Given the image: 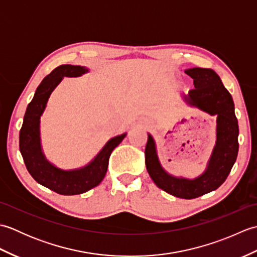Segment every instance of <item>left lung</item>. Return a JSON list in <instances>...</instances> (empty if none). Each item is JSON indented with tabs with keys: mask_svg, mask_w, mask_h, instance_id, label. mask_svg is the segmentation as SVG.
<instances>
[{
	"mask_svg": "<svg viewBox=\"0 0 257 257\" xmlns=\"http://www.w3.org/2000/svg\"><path fill=\"white\" fill-rule=\"evenodd\" d=\"M185 74L193 79L194 89L182 95L191 107L216 116V141L204 172L194 179L174 177L162 168L154 137L148 134L146 167L158 188L181 199H194L214 191L225 181L236 161L238 124L232 96L222 84L220 76L210 68H189Z\"/></svg>",
	"mask_w": 257,
	"mask_h": 257,
	"instance_id": "1",
	"label": "left lung"
}]
</instances>
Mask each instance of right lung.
Wrapping results in <instances>:
<instances>
[{"label":"right lung","mask_w":257,"mask_h":257,"mask_svg":"<svg viewBox=\"0 0 257 257\" xmlns=\"http://www.w3.org/2000/svg\"><path fill=\"white\" fill-rule=\"evenodd\" d=\"M88 72V68L84 66L61 65L47 75L27 106L20 130V151L27 170L37 183L58 194H81L97 187L106 176L112 150L127 136L122 134L109 139L94 159L78 169L64 170L46 159L41 143V117L47 101L64 77H79Z\"/></svg>","instance_id":"1"}]
</instances>
